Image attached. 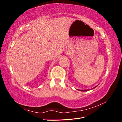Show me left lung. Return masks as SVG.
<instances>
[{"mask_svg":"<svg viewBox=\"0 0 122 122\" xmlns=\"http://www.w3.org/2000/svg\"><path fill=\"white\" fill-rule=\"evenodd\" d=\"M97 86H95V87H93V89H94V88H95V87H97ZM80 90L81 91H88V90Z\"/></svg>","mask_w":122,"mask_h":122,"instance_id":"8db88e82","label":"left lung"}]
</instances>
